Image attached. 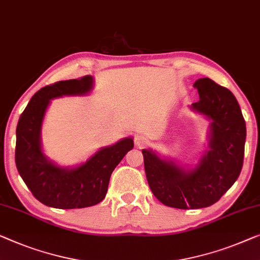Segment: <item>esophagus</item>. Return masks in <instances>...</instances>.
<instances>
[{"label":"esophagus","instance_id":"obj_1","mask_svg":"<svg viewBox=\"0 0 260 260\" xmlns=\"http://www.w3.org/2000/svg\"><path fill=\"white\" fill-rule=\"evenodd\" d=\"M134 142L138 147H143L148 143V139H147L146 137H143V135H135Z\"/></svg>","mask_w":260,"mask_h":260}]
</instances>
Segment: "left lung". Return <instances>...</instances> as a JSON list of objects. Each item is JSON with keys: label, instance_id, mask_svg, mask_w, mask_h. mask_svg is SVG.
I'll use <instances>...</instances> for the list:
<instances>
[{"label": "left lung", "instance_id": "left-lung-1", "mask_svg": "<svg viewBox=\"0 0 260 260\" xmlns=\"http://www.w3.org/2000/svg\"><path fill=\"white\" fill-rule=\"evenodd\" d=\"M193 86L200 100L190 110L210 121L208 149L199 161L181 165L150 148L142 149L150 190L161 203L177 209L210 207L232 187L243 167L246 127L236 96L209 78L197 79Z\"/></svg>", "mask_w": 260, "mask_h": 260}]
</instances>
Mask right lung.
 I'll list each match as a JSON object with an SVG mask.
<instances>
[{"instance_id": "obj_1", "label": "right lung", "mask_w": 260, "mask_h": 260, "mask_svg": "<svg viewBox=\"0 0 260 260\" xmlns=\"http://www.w3.org/2000/svg\"><path fill=\"white\" fill-rule=\"evenodd\" d=\"M93 87L92 76L58 81L35 93L19 117L16 167L32 195L48 207L79 209L102 202L114 168L134 147L133 138H122L113 145L102 147L86 161L72 167L58 165L46 156L42 143V127L51 100L65 95L90 94Z\"/></svg>"}]
</instances>
